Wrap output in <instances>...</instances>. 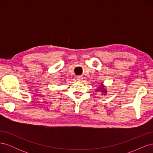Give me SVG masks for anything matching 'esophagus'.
I'll return each instance as SVG.
<instances>
[{
	"mask_svg": "<svg viewBox=\"0 0 153 153\" xmlns=\"http://www.w3.org/2000/svg\"><path fill=\"white\" fill-rule=\"evenodd\" d=\"M76 79H77L78 80L81 81V80H82V79H83V77L81 76H76Z\"/></svg>",
	"mask_w": 153,
	"mask_h": 153,
	"instance_id": "esophagus-1",
	"label": "esophagus"
}]
</instances>
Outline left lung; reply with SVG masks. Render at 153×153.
<instances>
[{"label":"left lung","instance_id":"obj_1","mask_svg":"<svg viewBox=\"0 0 153 153\" xmlns=\"http://www.w3.org/2000/svg\"><path fill=\"white\" fill-rule=\"evenodd\" d=\"M101 91L102 92H105H105H106V91H105V89H104V86L103 84H101V87H100V89L98 90V91Z\"/></svg>","mask_w":153,"mask_h":153}]
</instances>
